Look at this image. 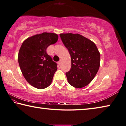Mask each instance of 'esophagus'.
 I'll return each instance as SVG.
<instances>
[{
    "label": "esophagus",
    "mask_w": 126,
    "mask_h": 126,
    "mask_svg": "<svg viewBox=\"0 0 126 126\" xmlns=\"http://www.w3.org/2000/svg\"><path fill=\"white\" fill-rule=\"evenodd\" d=\"M61 63H62V60H60L58 63H58L59 65H60Z\"/></svg>",
    "instance_id": "obj_1"
}]
</instances>
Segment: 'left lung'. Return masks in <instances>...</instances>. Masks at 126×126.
Returning a JSON list of instances; mask_svg holds the SVG:
<instances>
[{
  "instance_id": "left-lung-1",
  "label": "left lung",
  "mask_w": 126,
  "mask_h": 126,
  "mask_svg": "<svg viewBox=\"0 0 126 126\" xmlns=\"http://www.w3.org/2000/svg\"><path fill=\"white\" fill-rule=\"evenodd\" d=\"M71 56V68L66 73L72 86L82 88L95 77L100 65V53L93 41L79 34H60Z\"/></svg>"
}]
</instances>
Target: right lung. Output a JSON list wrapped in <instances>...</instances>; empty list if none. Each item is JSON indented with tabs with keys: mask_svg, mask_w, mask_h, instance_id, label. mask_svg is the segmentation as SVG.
<instances>
[{
	"mask_svg": "<svg viewBox=\"0 0 126 126\" xmlns=\"http://www.w3.org/2000/svg\"><path fill=\"white\" fill-rule=\"evenodd\" d=\"M58 38L55 33L36 34L24 40L20 48L17 59L22 74L36 89H45L52 82L57 64L47 54L46 48L56 43Z\"/></svg>",
	"mask_w": 126,
	"mask_h": 126,
	"instance_id": "obj_1",
	"label": "right lung"
}]
</instances>
